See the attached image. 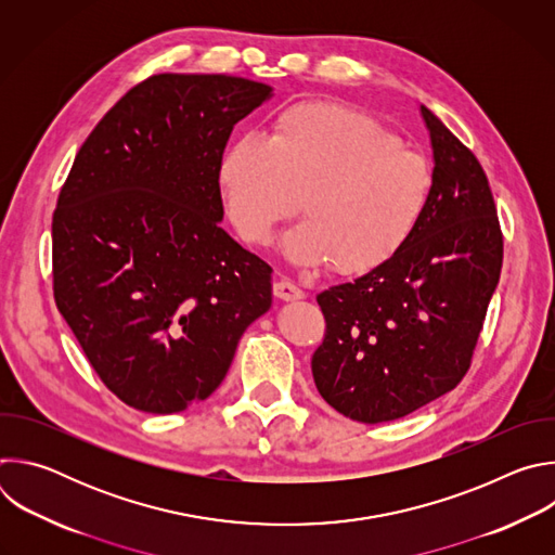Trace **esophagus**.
I'll list each match as a JSON object with an SVG mask.
<instances>
[{
  "instance_id": "esophagus-1",
  "label": "esophagus",
  "mask_w": 555,
  "mask_h": 555,
  "mask_svg": "<svg viewBox=\"0 0 555 555\" xmlns=\"http://www.w3.org/2000/svg\"><path fill=\"white\" fill-rule=\"evenodd\" d=\"M272 289H274V296L281 300H300L305 296L302 289L296 283H292L289 279H279Z\"/></svg>"
}]
</instances>
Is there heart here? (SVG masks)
Returning <instances> with one entry per match:
<instances>
[{
    "label": "heart",
    "mask_w": 555,
    "mask_h": 555,
    "mask_svg": "<svg viewBox=\"0 0 555 555\" xmlns=\"http://www.w3.org/2000/svg\"><path fill=\"white\" fill-rule=\"evenodd\" d=\"M219 189L242 240L268 246L298 210L287 236L300 266L334 261L364 274L398 255L433 197V167L375 118L330 101L285 107L268 138L244 135L221 155Z\"/></svg>",
    "instance_id": "b5f03b06"
}]
</instances>
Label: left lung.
I'll use <instances>...</instances> for the list:
<instances>
[{
    "instance_id": "obj_1",
    "label": "left lung",
    "mask_w": 555,
    "mask_h": 555,
    "mask_svg": "<svg viewBox=\"0 0 555 555\" xmlns=\"http://www.w3.org/2000/svg\"><path fill=\"white\" fill-rule=\"evenodd\" d=\"M435 186L411 242L353 283L315 296L325 338L311 356L323 400L349 420L411 415L465 377L503 266V232L474 153L422 105Z\"/></svg>"
}]
</instances>
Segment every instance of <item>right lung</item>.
Wrapping results in <instances>:
<instances>
[{
    "instance_id": "add662e5",
    "label": "right lung",
    "mask_w": 555,
    "mask_h": 555,
    "mask_svg": "<svg viewBox=\"0 0 555 555\" xmlns=\"http://www.w3.org/2000/svg\"><path fill=\"white\" fill-rule=\"evenodd\" d=\"M270 86L228 74H153L94 127L52 215L54 302L101 382L171 415L223 382L272 305V268L219 228L232 127Z\"/></svg>"
}]
</instances>
